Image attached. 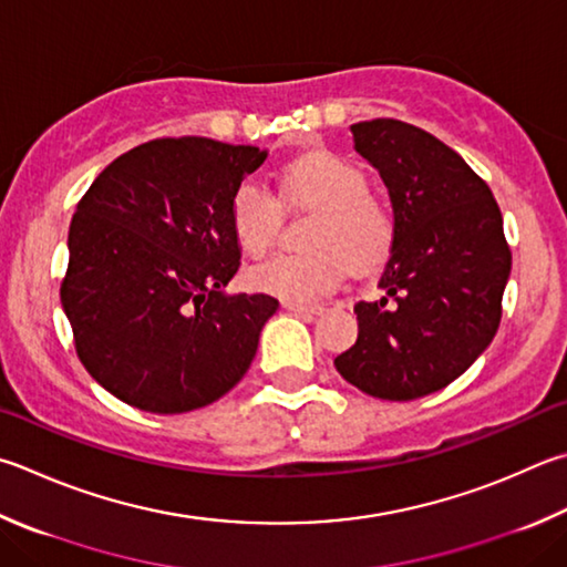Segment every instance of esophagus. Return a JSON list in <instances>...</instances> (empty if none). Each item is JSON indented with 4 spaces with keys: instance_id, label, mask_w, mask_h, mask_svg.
<instances>
[{
    "instance_id": "1",
    "label": "esophagus",
    "mask_w": 567,
    "mask_h": 567,
    "mask_svg": "<svg viewBox=\"0 0 567 567\" xmlns=\"http://www.w3.org/2000/svg\"><path fill=\"white\" fill-rule=\"evenodd\" d=\"M282 307L295 315H322V310H324L322 305H305V302H295V300H285Z\"/></svg>"
}]
</instances>
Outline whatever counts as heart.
<instances>
[{"label":"heart","instance_id":"1","mask_svg":"<svg viewBox=\"0 0 567 567\" xmlns=\"http://www.w3.org/2000/svg\"><path fill=\"white\" fill-rule=\"evenodd\" d=\"M285 203L315 210L302 235V252H280L255 265L248 282L282 300L312 302L334 292L349 272L374 270L396 240V218L389 203L369 193L354 163L334 153H310L292 161L280 176ZM280 228V203L252 178L243 181L230 200V230L245 255H262Z\"/></svg>","mask_w":567,"mask_h":567}]
</instances>
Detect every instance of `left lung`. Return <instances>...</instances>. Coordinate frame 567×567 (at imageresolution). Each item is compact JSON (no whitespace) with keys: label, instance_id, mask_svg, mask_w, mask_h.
Segmentation results:
<instances>
[{"label":"left lung","instance_id":"8db88e82","mask_svg":"<svg viewBox=\"0 0 567 567\" xmlns=\"http://www.w3.org/2000/svg\"><path fill=\"white\" fill-rule=\"evenodd\" d=\"M354 148L382 176L396 240L377 302H357L359 337L334 359L364 394L419 399L458 379L491 344L511 248L486 181L454 148L396 118L352 126Z\"/></svg>","mask_w":567,"mask_h":567}]
</instances>
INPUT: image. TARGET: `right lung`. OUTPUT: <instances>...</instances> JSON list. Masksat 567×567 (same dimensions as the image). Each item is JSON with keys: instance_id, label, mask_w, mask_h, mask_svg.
I'll return each instance as SVG.
<instances>
[{"instance_id": "add662e5", "label": "right lung", "mask_w": 567, "mask_h": 567, "mask_svg": "<svg viewBox=\"0 0 567 567\" xmlns=\"http://www.w3.org/2000/svg\"><path fill=\"white\" fill-rule=\"evenodd\" d=\"M265 158L213 138H156L118 156L79 200L61 305L81 364L128 406H208L250 369L280 302L225 292L240 267L230 200Z\"/></svg>"}]
</instances>
